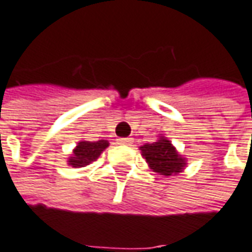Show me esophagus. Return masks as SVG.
Listing matches in <instances>:
<instances>
[{"label": "esophagus", "mask_w": 252, "mask_h": 252, "mask_svg": "<svg viewBox=\"0 0 252 252\" xmlns=\"http://www.w3.org/2000/svg\"><path fill=\"white\" fill-rule=\"evenodd\" d=\"M132 139L131 138H120L119 139V143L120 144H131Z\"/></svg>", "instance_id": "esophagus-1"}]
</instances>
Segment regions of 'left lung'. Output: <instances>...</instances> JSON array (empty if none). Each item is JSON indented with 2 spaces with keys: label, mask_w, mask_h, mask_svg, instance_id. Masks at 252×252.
Instances as JSON below:
<instances>
[{
  "label": "left lung",
  "mask_w": 252,
  "mask_h": 252,
  "mask_svg": "<svg viewBox=\"0 0 252 252\" xmlns=\"http://www.w3.org/2000/svg\"><path fill=\"white\" fill-rule=\"evenodd\" d=\"M142 156L146 158V162L150 168L163 176H170L183 170L186 161L181 158L176 149L168 139L161 138L158 142L147 143L140 147Z\"/></svg>",
  "instance_id": "left-lung-1"
}]
</instances>
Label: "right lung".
Segmentation results:
<instances>
[{"label": "right lung", "instance_id": "obj_1", "mask_svg": "<svg viewBox=\"0 0 252 252\" xmlns=\"http://www.w3.org/2000/svg\"><path fill=\"white\" fill-rule=\"evenodd\" d=\"M109 146L106 140H98V142H79L76 149L73 150V157L69 158V165L72 166H86L93 161H95L101 153Z\"/></svg>", "mask_w": 252, "mask_h": 252}]
</instances>
